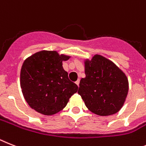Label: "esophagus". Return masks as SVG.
I'll return each mask as SVG.
<instances>
[{
    "instance_id": "obj_1",
    "label": "esophagus",
    "mask_w": 146,
    "mask_h": 146,
    "mask_svg": "<svg viewBox=\"0 0 146 146\" xmlns=\"http://www.w3.org/2000/svg\"><path fill=\"white\" fill-rule=\"evenodd\" d=\"M79 82H80V80H79V79H78V80L76 82V84L78 86H79Z\"/></svg>"
}]
</instances>
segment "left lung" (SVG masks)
<instances>
[{"instance_id": "obj_1", "label": "left lung", "mask_w": 146, "mask_h": 146, "mask_svg": "<svg viewBox=\"0 0 146 146\" xmlns=\"http://www.w3.org/2000/svg\"><path fill=\"white\" fill-rule=\"evenodd\" d=\"M86 77L81 79L78 94L86 107L100 116L118 112L124 104L128 91L125 73L110 60L96 55L85 61Z\"/></svg>"}]
</instances>
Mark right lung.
Listing matches in <instances>:
<instances>
[{"instance_id":"obj_1","label":"right lung","mask_w":146,"mask_h":146,"mask_svg":"<svg viewBox=\"0 0 146 146\" xmlns=\"http://www.w3.org/2000/svg\"><path fill=\"white\" fill-rule=\"evenodd\" d=\"M70 56L56 51H40L24 61L21 88L28 105L44 115H52L67 105L78 86L68 78L62 62Z\"/></svg>"}]
</instances>
